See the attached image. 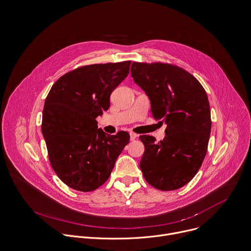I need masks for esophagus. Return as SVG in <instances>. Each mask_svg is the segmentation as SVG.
Listing matches in <instances>:
<instances>
[{
	"label": "esophagus",
	"mask_w": 251,
	"mask_h": 251,
	"mask_svg": "<svg viewBox=\"0 0 251 251\" xmlns=\"http://www.w3.org/2000/svg\"><path fill=\"white\" fill-rule=\"evenodd\" d=\"M137 137H138L137 134H135V133H133V132H130V139H131L132 141L135 140Z\"/></svg>",
	"instance_id": "obj_1"
}]
</instances>
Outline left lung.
<instances>
[{"instance_id": "obj_1", "label": "left lung", "mask_w": 251, "mask_h": 251, "mask_svg": "<svg viewBox=\"0 0 251 251\" xmlns=\"http://www.w3.org/2000/svg\"><path fill=\"white\" fill-rule=\"evenodd\" d=\"M131 76L149 97L153 117L167 125L159 143L140 136L145 146L143 176L158 190L180 189L196 176L206 154L211 130L207 95L197 78L172 64L133 62Z\"/></svg>"}]
</instances>
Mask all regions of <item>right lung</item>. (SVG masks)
<instances>
[{
  "mask_svg": "<svg viewBox=\"0 0 251 251\" xmlns=\"http://www.w3.org/2000/svg\"><path fill=\"white\" fill-rule=\"evenodd\" d=\"M131 61L91 64L65 74L52 85L44 106L42 132L50 165L69 188L91 192L102 186L129 143L121 131L98 129L110 94L127 77Z\"/></svg>",
  "mask_w": 251,
  "mask_h": 251,
  "instance_id": "1",
  "label": "right lung"
}]
</instances>
